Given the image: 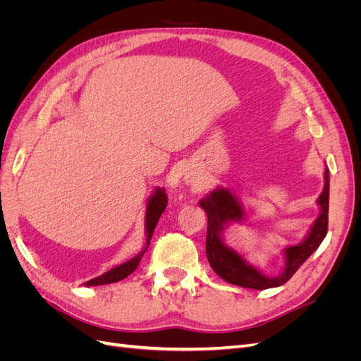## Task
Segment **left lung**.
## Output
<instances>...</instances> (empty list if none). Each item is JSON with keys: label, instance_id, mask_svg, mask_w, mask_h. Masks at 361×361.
<instances>
[{"label": "left lung", "instance_id": "8db88e82", "mask_svg": "<svg viewBox=\"0 0 361 361\" xmlns=\"http://www.w3.org/2000/svg\"><path fill=\"white\" fill-rule=\"evenodd\" d=\"M324 190L318 203L321 212L310 227V232L302 239V243L290 245L283 250L285 255V269L276 277H268L260 269L228 247L223 241V232L231 223H241L244 220L243 206L231 192V190L218 187L200 200V206L207 215V235H206V256L212 269L227 283L251 289H268L285 285L297 272V269L307 260L313 251L321 245L329 227V197H330V174L329 169L324 173Z\"/></svg>", "mask_w": 361, "mask_h": 361}]
</instances>
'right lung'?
I'll return each instance as SVG.
<instances>
[{"label":"right lung","mask_w":361,"mask_h":361,"mask_svg":"<svg viewBox=\"0 0 361 361\" xmlns=\"http://www.w3.org/2000/svg\"><path fill=\"white\" fill-rule=\"evenodd\" d=\"M167 203H169V199H167V194H166V190L164 188H157L154 191V194L150 195L149 197V202H147V207H146V221H145V228H146V247L143 248V251L141 253H138L137 256H134L130 260L125 262V264L122 265H117L114 267L113 269L106 271L105 274L96 277V279H92L85 283V286H99V285H110V283H116V281H120L126 279L129 274H133V272L137 269L138 264L141 257H143V255L146 253V250L149 247V243L152 239V235H154V231L157 227V223L159 220V216L162 215V212L166 211L167 207Z\"/></svg>","instance_id":"add662e5"}]
</instances>
